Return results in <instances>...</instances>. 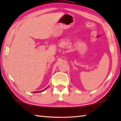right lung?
<instances>
[{"label":"right lung","mask_w":121,"mask_h":121,"mask_svg":"<svg viewBox=\"0 0 121 121\" xmlns=\"http://www.w3.org/2000/svg\"><path fill=\"white\" fill-rule=\"evenodd\" d=\"M48 87H47V88H45V89H43V91H37H37H34V92H34V93H36V92H42V91H45V90H46V89H47V88H48Z\"/></svg>","instance_id":"obj_1"}]
</instances>
